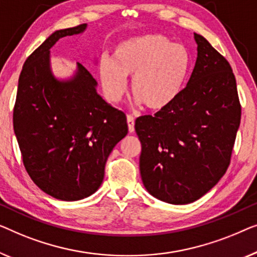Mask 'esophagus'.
I'll return each mask as SVG.
<instances>
[{
    "mask_svg": "<svg viewBox=\"0 0 257 257\" xmlns=\"http://www.w3.org/2000/svg\"><path fill=\"white\" fill-rule=\"evenodd\" d=\"M127 123L129 133H134V130H135V121H134V117L132 115H128L127 116Z\"/></svg>",
    "mask_w": 257,
    "mask_h": 257,
    "instance_id": "obj_1",
    "label": "esophagus"
}]
</instances>
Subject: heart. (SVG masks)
Returning a JSON list of instances; mask_svg holds the SVG:
<instances>
[{
	"instance_id": "1",
	"label": "heart",
	"mask_w": 257,
	"mask_h": 257,
	"mask_svg": "<svg viewBox=\"0 0 257 257\" xmlns=\"http://www.w3.org/2000/svg\"><path fill=\"white\" fill-rule=\"evenodd\" d=\"M189 68L190 55L185 46L172 43L164 35L151 34L120 43L114 51V61H100L99 75L109 102L121 100L127 89V77H133L136 103L161 111L179 96Z\"/></svg>"
}]
</instances>
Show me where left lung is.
<instances>
[{
    "mask_svg": "<svg viewBox=\"0 0 257 257\" xmlns=\"http://www.w3.org/2000/svg\"><path fill=\"white\" fill-rule=\"evenodd\" d=\"M197 60L175 102L136 120L140 171L151 196L190 204L225 175L241 120L236 80L226 58L194 34Z\"/></svg>",
    "mask_w": 257,
    "mask_h": 257,
    "instance_id": "8db88e82",
    "label": "left lung"
}]
</instances>
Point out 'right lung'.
<instances>
[{"label":"right lung","mask_w":257,"mask_h":257,"mask_svg":"<svg viewBox=\"0 0 257 257\" xmlns=\"http://www.w3.org/2000/svg\"><path fill=\"white\" fill-rule=\"evenodd\" d=\"M87 24L57 30L25 60L14 107V132L25 170L49 196L64 201L99 189L113 148L128 134L123 111L96 92L93 75L77 63L67 80L53 75L50 49Z\"/></svg>","instance_id":"1"}]
</instances>
